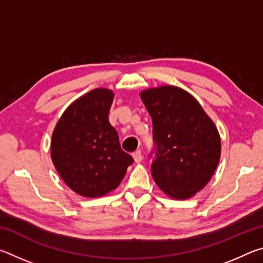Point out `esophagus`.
<instances>
[{
	"mask_svg": "<svg viewBox=\"0 0 263 263\" xmlns=\"http://www.w3.org/2000/svg\"><path fill=\"white\" fill-rule=\"evenodd\" d=\"M132 155H133V159H135V162H136V163H139V162H141V160H142V154H141L140 151H136V152L133 153Z\"/></svg>",
	"mask_w": 263,
	"mask_h": 263,
	"instance_id": "esophagus-1",
	"label": "esophagus"
}]
</instances>
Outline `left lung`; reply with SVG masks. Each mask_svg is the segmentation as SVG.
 <instances>
[{"instance_id": "1", "label": "left lung", "mask_w": 263, "mask_h": 263, "mask_svg": "<svg viewBox=\"0 0 263 263\" xmlns=\"http://www.w3.org/2000/svg\"><path fill=\"white\" fill-rule=\"evenodd\" d=\"M140 99L152 117L155 183L172 198L193 197L209 183L219 162L221 144L215 123L179 87L146 89Z\"/></svg>"}]
</instances>
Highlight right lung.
<instances>
[{
	"label": "right lung",
	"mask_w": 263,
	"mask_h": 263,
	"mask_svg": "<svg viewBox=\"0 0 263 263\" xmlns=\"http://www.w3.org/2000/svg\"><path fill=\"white\" fill-rule=\"evenodd\" d=\"M115 94L96 88L75 100L52 133L51 158L66 184L83 197H101L121 184L133 158L109 122Z\"/></svg>",
	"instance_id": "right-lung-1"
}]
</instances>
